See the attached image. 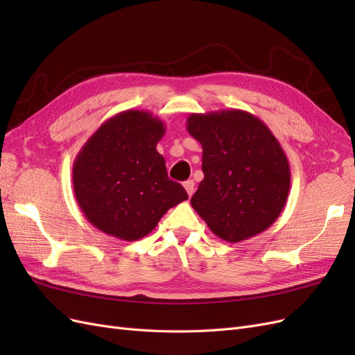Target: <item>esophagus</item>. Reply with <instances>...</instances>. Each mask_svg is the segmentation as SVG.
<instances>
[{
    "label": "esophagus",
    "mask_w": 355,
    "mask_h": 355,
    "mask_svg": "<svg viewBox=\"0 0 355 355\" xmlns=\"http://www.w3.org/2000/svg\"><path fill=\"white\" fill-rule=\"evenodd\" d=\"M184 187L187 189V194L189 197H192V194H194V191H196V182L194 180H187L185 184H184Z\"/></svg>",
    "instance_id": "1"
}]
</instances>
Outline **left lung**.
<instances>
[{
  "label": "left lung",
  "mask_w": 355,
  "mask_h": 355,
  "mask_svg": "<svg viewBox=\"0 0 355 355\" xmlns=\"http://www.w3.org/2000/svg\"><path fill=\"white\" fill-rule=\"evenodd\" d=\"M188 133L201 144L202 173L191 206L219 239L239 243L280 216L290 166L268 125L243 110L191 114Z\"/></svg>",
  "instance_id": "obj_1"
}]
</instances>
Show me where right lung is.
<instances>
[{
    "label": "right lung",
    "mask_w": 355,
    "mask_h": 355,
    "mask_svg": "<svg viewBox=\"0 0 355 355\" xmlns=\"http://www.w3.org/2000/svg\"><path fill=\"white\" fill-rule=\"evenodd\" d=\"M164 123L148 111L128 110L106 120L75 157V200L94 228L136 241L151 232L166 211L188 200L167 176L157 144Z\"/></svg>",
    "instance_id": "add662e5"
}]
</instances>
